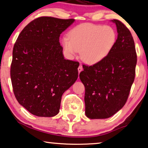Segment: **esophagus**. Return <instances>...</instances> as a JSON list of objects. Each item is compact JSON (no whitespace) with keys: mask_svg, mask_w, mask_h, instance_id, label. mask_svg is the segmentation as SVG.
Listing matches in <instances>:
<instances>
[{"mask_svg":"<svg viewBox=\"0 0 148 148\" xmlns=\"http://www.w3.org/2000/svg\"><path fill=\"white\" fill-rule=\"evenodd\" d=\"M83 70V67H82V64H80L79 66V67H78V72H79V73L82 71Z\"/></svg>","mask_w":148,"mask_h":148,"instance_id":"34e87169","label":"esophagus"}]
</instances>
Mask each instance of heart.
<instances>
[{
    "instance_id": "1",
    "label": "heart",
    "mask_w": 148,
    "mask_h": 148,
    "mask_svg": "<svg viewBox=\"0 0 148 148\" xmlns=\"http://www.w3.org/2000/svg\"><path fill=\"white\" fill-rule=\"evenodd\" d=\"M116 40V32L112 26L84 23L71 30L69 38L62 39V46L69 55L81 52L83 61L95 64L107 57Z\"/></svg>"
}]
</instances>
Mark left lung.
<instances>
[{"mask_svg":"<svg viewBox=\"0 0 148 148\" xmlns=\"http://www.w3.org/2000/svg\"><path fill=\"white\" fill-rule=\"evenodd\" d=\"M118 36L110 53L98 63L83 65L79 78L85 86L86 114L89 119H107L124 106L135 76L137 54L128 28L117 19Z\"/></svg>","mask_w":148,"mask_h":148,"instance_id":"1","label":"left lung"}]
</instances>
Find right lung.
Masks as SVG:
<instances>
[{
  "label": "right lung",
  "instance_id": "add662e5",
  "mask_svg": "<svg viewBox=\"0 0 148 148\" xmlns=\"http://www.w3.org/2000/svg\"><path fill=\"white\" fill-rule=\"evenodd\" d=\"M73 19L40 17L28 23L13 50L11 79L18 102L32 114L52 117L59 112L62 94L78 77L77 61L66 60L60 34Z\"/></svg>",
  "mask_w": 148,
  "mask_h": 148
}]
</instances>
